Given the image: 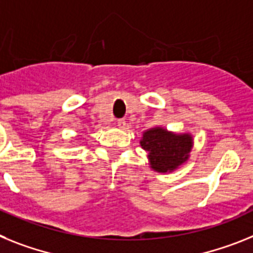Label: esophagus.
<instances>
[{"label": "esophagus", "mask_w": 253, "mask_h": 253, "mask_svg": "<svg viewBox=\"0 0 253 253\" xmlns=\"http://www.w3.org/2000/svg\"><path fill=\"white\" fill-rule=\"evenodd\" d=\"M117 126H118V128L125 129V127H126V121H125V120H118L117 121Z\"/></svg>", "instance_id": "34e87169"}]
</instances>
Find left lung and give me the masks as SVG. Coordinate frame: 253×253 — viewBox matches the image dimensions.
I'll use <instances>...</instances> for the list:
<instances>
[{
    "label": "left lung",
    "instance_id": "left-lung-1",
    "mask_svg": "<svg viewBox=\"0 0 253 253\" xmlns=\"http://www.w3.org/2000/svg\"><path fill=\"white\" fill-rule=\"evenodd\" d=\"M140 145L148 151L149 166L158 173H172L190 159L193 148L191 133H177L164 127H153L142 132Z\"/></svg>",
    "mask_w": 253,
    "mask_h": 253
}]
</instances>
